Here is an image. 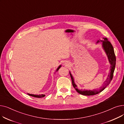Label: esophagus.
I'll return each instance as SVG.
<instances>
[{
  "mask_svg": "<svg viewBox=\"0 0 124 124\" xmlns=\"http://www.w3.org/2000/svg\"><path fill=\"white\" fill-rule=\"evenodd\" d=\"M64 65L65 66H68L70 65V63L68 62V61H66L64 63Z\"/></svg>",
  "mask_w": 124,
  "mask_h": 124,
  "instance_id": "1",
  "label": "esophagus"
}]
</instances>
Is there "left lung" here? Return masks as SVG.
<instances>
[{"label":"left lung","mask_w":124,"mask_h":124,"mask_svg":"<svg viewBox=\"0 0 124 124\" xmlns=\"http://www.w3.org/2000/svg\"><path fill=\"white\" fill-rule=\"evenodd\" d=\"M102 39H103V40H98L97 41L96 44L100 43V42H102V47L103 50L105 52V53L108 57L109 63L110 65V69H109L110 72L108 73V77H107V79L105 82H103L102 86H101L100 88L94 89L93 90H85V89H79L77 88V86L76 85V84L74 82L73 77L72 74H71V72L69 71L70 75L71 78V80H72V85L74 88L76 90V92L80 94H82L83 95L89 96V95H93L98 94L105 89V88L110 83V81H112L113 79V74H114V72L115 69V66H116V58L115 54L114 48L111 43L108 41V39L107 38H103Z\"/></svg>","instance_id":"obj_1"}]
</instances>
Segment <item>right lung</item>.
Instances as JSON below:
<instances>
[{"label": "right lung", "mask_w": 124, "mask_h": 124, "mask_svg": "<svg viewBox=\"0 0 124 124\" xmlns=\"http://www.w3.org/2000/svg\"><path fill=\"white\" fill-rule=\"evenodd\" d=\"M61 67V65H60L57 68V69H56V72H57V71H58V70ZM28 94L29 95L31 96H33V97H38V98H41V97H44L45 96V94H33L28 93Z\"/></svg>", "instance_id": "1"}]
</instances>
